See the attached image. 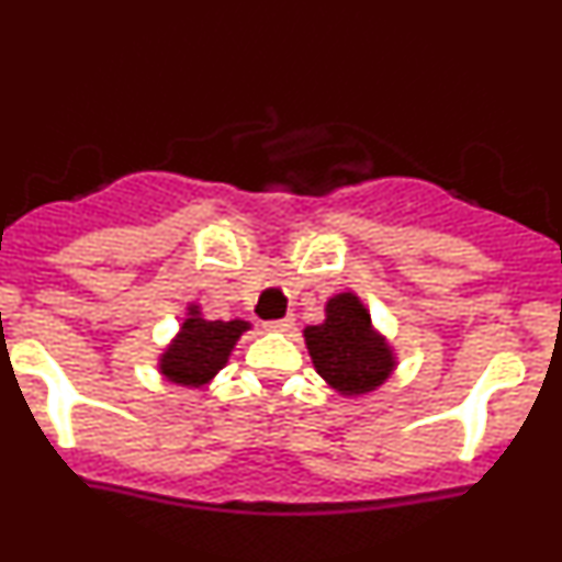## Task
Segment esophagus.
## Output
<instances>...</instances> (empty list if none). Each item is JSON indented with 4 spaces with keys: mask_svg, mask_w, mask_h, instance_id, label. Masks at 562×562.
Segmentation results:
<instances>
[{
    "mask_svg": "<svg viewBox=\"0 0 562 562\" xmlns=\"http://www.w3.org/2000/svg\"><path fill=\"white\" fill-rule=\"evenodd\" d=\"M293 317H282V321H269L266 323V330H277V334H285V330L293 328Z\"/></svg>",
    "mask_w": 562,
    "mask_h": 562,
    "instance_id": "34e87169",
    "label": "esophagus"
}]
</instances>
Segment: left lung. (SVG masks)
<instances>
[{
  "label": "left lung",
  "instance_id": "8db88e82",
  "mask_svg": "<svg viewBox=\"0 0 562 562\" xmlns=\"http://www.w3.org/2000/svg\"><path fill=\"white\" fill-rule=\"evenodd\" d=\"M315 371L341 395H366L395 371V352L352 291L326 301V321L304 328Z\"/></svg>",
  "mask_w": 562,
  "mask_h": 562
}]
</instances>
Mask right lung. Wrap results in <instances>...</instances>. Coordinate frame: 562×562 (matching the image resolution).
<instances>
[{
	"instance_id": "add662e5",
	"label": "right lung",
	"mask_w": 562,
	"mask_h": 562,
	"mask_svg": "<svg viewBox=\"0 0 562 562\" xmlns=\"http://www.w3.org/2000/svg\"><path fill=\"white\" fill-rule=\"evenodd\" d=\"M245 330H250L247 321H206L202 306L188 304L180 330L158 356V371L164 380L182 387L210 385L228 363V356Z\"/></svg>"
}]
</instances>
